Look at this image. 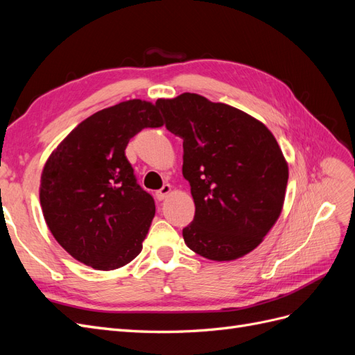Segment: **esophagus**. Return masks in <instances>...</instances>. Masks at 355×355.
I'll return each mask as SVG.
<instances>
[{"label":"esophagus","instance_id":"1","mask_svg":"<svg viewBox=\"0 0 355 355\" xmlns=\"http://www.w3.org/2000/svg\"><path fill=\"white\" fill-rule=\"evenodd\" d=\"M170 191H171V187L167 184V185H163V188L161 189H158L157 192H155V197H157V200H164L168 194H170Z\"/></svg>","mask_w":355,"mask_h":355}]
</instances>
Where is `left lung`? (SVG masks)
Segmentation results:
<instances>
[{
	"instance_id": "obj_1",
	"label": "left lung",
	"mask_w": 355,
	"mask_h": 355,
	"mask_svg": "<svg viewBox=\"0 0 355 355\" xmlns=\"http://www.w3.org/2000/svg\"><path fill=\"white\" fill-rule=\"evenodd\" d=\"M167 130L184 139L182 173L196 216L185 244L210 261L250 253L280 216L287 161L268 127L227 103L196 93L158 99Z\"/></svg>"
}]
</instances>
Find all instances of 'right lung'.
<instances>
[{"instance_id":"obj_1","label":"right lung","mask_w":355,"mask_h":355,"mask_svg":"<svg viewBox=\"0 0 355 355\" xmlns=\"http://www.w3.org/2000/svg\"><path fill=\"white\" fill-rule=\"evenodd\" d=\"M163 124L157 103L125 101L85 118L50 154L41 173V209L73 259L111 271L141 253L155 202L124 151L142 128Z\"/></svg>"}]
</instances>
